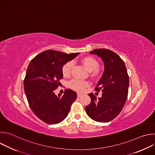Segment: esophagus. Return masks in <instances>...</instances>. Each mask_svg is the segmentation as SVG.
<instances>
[{"label":"esophagus","instance_id":"esophagus-1","mask_svg":"<svg viewBox=\"0 0 155 155\" xmlns=\"http://www.w3.org/2000/svg\"><path fill=\"white\" fill-rule=\"evenodd\" d=\"M82 95H83V94H82L81 93H77V96H78V97H81Z\"/></svg>","mask_w":155,"mask_h":155}]
</instances>
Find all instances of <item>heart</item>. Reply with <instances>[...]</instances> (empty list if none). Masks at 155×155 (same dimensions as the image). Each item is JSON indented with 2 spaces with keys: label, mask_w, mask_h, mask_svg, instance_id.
<instances>
[{
  "label": "heart",
  "mask_w": 155,
  "mask_h": 155,
  "mask_svg": "<svg viewBox=\"0 0 155 155\" xmlns=\"http://www.w3.org/2000/svg\"><path fill=\"white\" fill-rule=\"evenodd\" d=\"M81 62L85 68L89 72L96 71L99 68L98 62L92 57H85L81 59ZM73 62L71 61L65 63L62 68V72L64 77H69L71 75L72 69L73 68ZM90 85V83L86 81H81L77 79L72 80L69 83V86L71 89L82 92L84 90V88Z\"/></svg>",
  "instance_id": "b5f03b06"
}]
</instances>
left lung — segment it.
Instances as JSON below:
<instances>
[{"mask_svg":"<svg viewBox=\"0 0 155 155\" xmlns=\"http://www.w3.org/2000/svg\"><path fill=\"white\" fill-rule=\"evenodd\" d=\"M90 53L100 57L104 64V73L95 87L102 94L97 99L93 93L88 94L91 103L85 110L96 121L109 122L119 115L126 101L129 84L127 69L124 61L111 50L99 48Z\"/></svg>","mask_w":155,"mask_h":155,"instance_id":"obj_1","label":"left lung"}]
</instances>
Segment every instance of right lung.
<instances>
[{"label": "right lung", "mask_w": 155, "mask_h": 155, "mask_svg": "<svg viewBox=\"0 0 155 155\" xmlns=\"http://www.w3.org/2000/svg\"><path fill=\"white\" fill-rule=\"evenodd\" d=\"M80 53L67 54L56 50H46L30 62L24 80L25 92L34 114L49 124L62 121L77 99L76 92L65 90L62 96L54 91L63 78L62 68Z\"/></svg>", "instance_id": "right-lung-1"}]
</instances>
